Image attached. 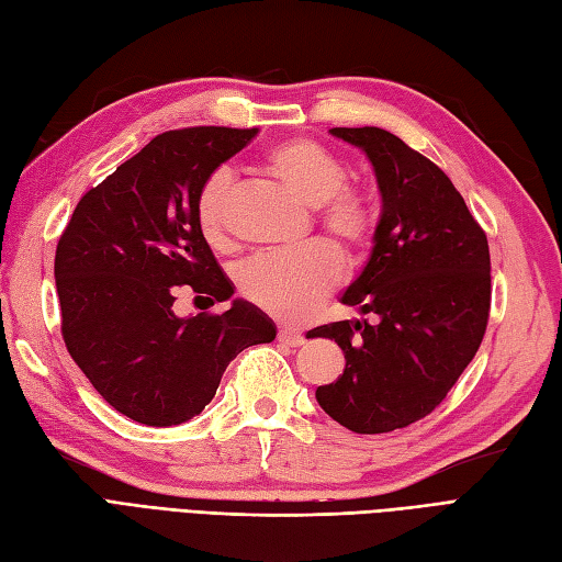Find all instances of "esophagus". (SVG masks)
<instances>
[{
    "label": "esophagus",
    "mask_w": 562,
    "mask_h": 562,
    "mask_svg": "<svg viewBox=\"0 0 562 562\" xmlns=\"http://www.w3.org/2000/svg\"><path fill=\"white\" fill-rule=\"evenodd\" d=\"M279 340H281V344H285V346L297 348V346L305 344V336L295 326H281L279 328Z\"/></svg>",
    "instance_id": "obj_1"
}]
</instances>
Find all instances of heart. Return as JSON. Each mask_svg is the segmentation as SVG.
Listing matches in <instances>:
<instances>
[{
    "mask_svg": "<svg viewBox=\"0 0 562 562\" xmlns=\"http://www.w3.org/2000/svg\"><path fill=\"white\" fill-rule=\"evenodd\" d=\"M267 171L307 207H317L324 234L340 248H358L372 231V212L358 190L344 188L346 167L334 153L310 138L277 145L265 159ZM234 200V173L216 169L198 193V224L212 248H224ZM344 265L326 245L277 255H259L245 262L238 281L245 297L285 322L305 319L338 283Z\"/></svg>",
    "mask_w": 562,
    "mask_h": 562,
    "instance_id": "b5f03b06",
    "label": "heart"
}]
</instances>
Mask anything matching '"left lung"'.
Masks as SVG:
<instances>
[{
	"instance_id": "1",
	"label": "left lung",
	"mask_w": 562,
	"mask_h": 562,
	"mask_svg": "<svg viewBox=\"0 0 562 562\" xmlns=\"http://www.w3.org/2000/svg\"><path fill=\"white\" fill-rule=\"evenodd\" d=\"M372 164L381 216L367 265L340 303L379 322L312 328L346 355L324 413L355 434H386L427 417L472 362L488 322L486 234L434 161L384 128H331Z\"/></svg>"
}]
</instances>
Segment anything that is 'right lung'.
<instances>
[{
	"label": "right lung",
	"mask_w": 562,
	"mask_h": 562,
	"mask_svg": "<svg viewBox=\"0 0 562 562\" xmlns=\"http://www.w3.org/2000/svg\"><path fill=\"white\" fill-rule=\"evenodd\" d=\"M257 133L200 126L157 135L80 198L59 238L64 344L94 391L133 422L193 419L238 352L277 338V324L243 297L224 315L172 312L176 284L217 302L236 291L202 236L195 204L207 176Z\"/></svg>",
	"instance_id": "1"
}]
</instances>
